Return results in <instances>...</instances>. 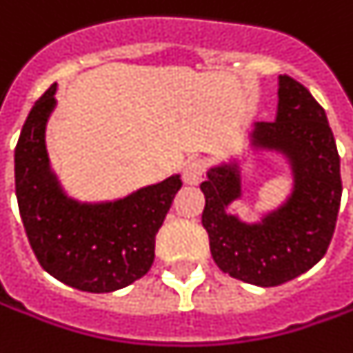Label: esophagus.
Returning <instances> with one entry per match:
<instances>
[{
    "label": "esophagus",
    "instance_id": "esophagus-1",
    "mask_svg": "<svg viewBox=\"0 0 353 353\" xmlns=\"http://www.w3.org/2000/svg\"><path fill=\"white\" fill-rule=\"evenodd\" d=\"M208 162L204 159H193L185 164L183 181L187 185H199L202 181V176L206 174Z\"/></svg>",
    "mask_w": 353,
    "mask_h": 353
}]
</instances>
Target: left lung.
I'll list each match as a JSON object with an SVG mask.
<instances>
[{
  "instance_id": "1",
  "label": "left lung",
  "mask_w": 353,
  "mask_h": 353,
  "mask_svg": "<svg viewBox=\"0 0 353 353\" xmlns=\"http://www.w3.org/2000/svg\"><path fill=\"white\" fill-rule=\"evenodd\" d=\"M254 143L290 157L296 176L292 196L260 225H246L225 214L241 193L235 168H214L201 185L206 199L202 225L223 273L277 287L314 268L331 245L342 196L340 157L323 107L287 74L279 80L277 117L258 124Z\"/></svg>"
}]
</instances>
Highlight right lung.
<instances>
[{
  "label": "right lung",
  "instance_id": "right-lung-1",
  "mask_svg": "<svg viewBox=\"0 0 353 353\" xmlns=\"http://www.w3.org/2000/svg\"><path fill=\"white\" fill-rule=\"evenodd\" d=\"M55 90L53 83L36 101L14 147L22 225L49 275L85 292H112L151 270L154 236L183 183L174 176L110 204L68 201L49 172L43 141Z\"/></svg>",
  "mask_w": 353,
  "mask_h": 353
}]
</instances>
